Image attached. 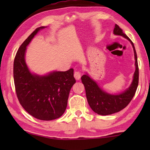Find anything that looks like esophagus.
I'll list each match as a JSON object with an SVG mask.
<instances>
[{
	"mask_svg": "<svg viewBox=\"0 0 150 150\" xmlns=\"http://www.w3.org/2000/svg\"><path fill=\"white\" fill-rule=\"evenodd\" d=\"M74 77L75 78V79H77V80L80 79L81 76V72L79 71H75Z\"/></svg>",
	"mask_w": 150,
	"mask_h": 150,
	"instance_id": "34e87169",
	"label": "esophagus"
}]
</instances>
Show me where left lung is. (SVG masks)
<instances>
[{
    "label": "left lung",
    "mask_w": 150,
    "mask_h": 150,
    "mask_svg": "<svg viewBox=\"0 0 150 150\" xmlns=\"http://www.w3.org/2000/svg\"><path fill=\"white\" fill-rule=\"evenodd\" d=\"M114 34L122 35L128 40L133 46L135 57L136 71L134 74L132 83L130 87L119 95H110L101 89L95 81L88 77L87 74L83 75L81 77V81L85 86L86 96L90 107L95 112L103 116L118 112L126 107L135 95L139 81L138 58L133 42L124 34L122 30L117 24L115 25Z\"/></svg>",
    "instance_id": "1"
}]
</instances>
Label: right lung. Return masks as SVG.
<instances>
[{
    "mask_svg": "<svg viewBox=\"0 0 150 150\" xmlns=\"http://www.w3.org/2000/svg\"><path fill=\"white\" fill-rule=\"evenodd\" d=\"M44 28L35 29L20 46L14 60V81L18 99L24 110L39 120H52L64 113L70 90L76 81L73 69L44 76L30 73L24 59L26 46Z\"/></svg>",
    "mask_w": 150,
    "mask_h": 150,
    "instance_id": "add662e5",
    "label": "right lung"
}]
</instances>
